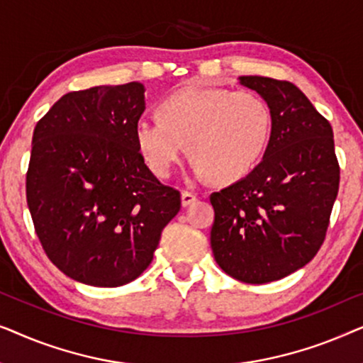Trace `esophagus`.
Wrapping results in <instances>:
<instances>
[{"label":"esophagus","instance_id":"34e87169","mask_svg":"<svg viewBox=\"0 0 363 363\" xmlns=\"http://www.w3.org/2000/svg\"><path fill=\"white\" fill-rule=\"evenodd\" d=\"M196 201V195L191 191H182V206H190Z\"/></svg>","mask_w":363,"mask_h":363}]
</instances>
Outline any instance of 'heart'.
<instances>
[{
  "instance_id": "1",
  "label": "heart",
  "mask_w": 363,
  "mask_h": 363,
  "mask_svg": "<svg viewBox=\"0 0 363 363\" xmlns=\"http://www.w3.org/2000/svg\"><path fill=\"white\" fill-rule=\"evenodd\" d=\"M271 132V107L257 94L186 87L162 102L160 118H140L133 135L157 177H170L188 145L198 178L230 183L255 170Z\"/></svg>"
}]
</instances>
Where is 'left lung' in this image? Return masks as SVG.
Returning <instances> with one entry per match:
<instances>
[{
	"label": "left lung",
	"instance_id": "left-lung-1",
	"mask_svg": "<svg viewBox=\"0 0 363 363\" xmlns=\"http://www.w3.org/2000/svg\"><path fill=\"white\" fill-rule=\"evenodd\" d=\"M272 112L271 140L255 170L215 191L211 250L228 276L266 284L292 274L324 242L340 170L330 123L301 89L241 76Z\"/></svg>",
	"mask_w": 363,
	"mask_h": 363
}]
</instances>
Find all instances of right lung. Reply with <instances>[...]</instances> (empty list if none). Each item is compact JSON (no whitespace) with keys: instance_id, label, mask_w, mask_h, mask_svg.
<instances>
[{"instance_id":"right-lung-1","label":"right lung","mask_w":363,"mask_h":363,"mask_svg":"<svg viewBox=\"0 0 363 363\" xmlns=\"http://www.w3.org/2000/svg\"><path fill=\"white\" fill-rule=\"evenodd\" d=\"M143 111V84L97 86L62 96L34 128L26 196L36 235L82 284L137 279L180 211V193L157 180L137 148Z\"/></svg>"}]
</instances>
